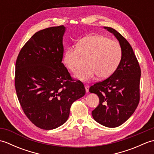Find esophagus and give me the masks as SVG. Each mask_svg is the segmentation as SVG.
<instances>
[{"instance_id": "obj_1", "label": "esophagus", "mask_w": 154, "mask_h": 154, "mask_svg": "<svg viewBox=\"0 0 154 154\" xmlns=\"http://www.w3.org/2000/svg\"><path fill=\"white\" fill-rule=\"evenodd\" d=\"M85 88L86 93H89V86L88 85H85Z\"/></svg>"}]
</instances>
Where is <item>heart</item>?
<instances>
[{
	"label": "heart",
	"mask_w": 154,
	"mask_h": 154,
	"mask_svg": "<svg viewBox=\"0 0 154 154\" xmlns=\"http://www.w3.org/2000/svg\"><path fill=\"white\" fill-rule=\"evenodd\" d=\"M81 55L89 56L87 67L80 70L75 77L84 82L95 79L99 76L105 79L112 75L120 63L122 48L119 42L100 34H93L81 38L76 46H71L65 51L63 63L71 72L78 68Z\"/></svg>",
	"instance_id": "1"
}]
</instances>
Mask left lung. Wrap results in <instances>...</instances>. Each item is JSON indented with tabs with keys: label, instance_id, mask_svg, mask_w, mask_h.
I'll use <instances>...</instances> for the list:
<instances>
[{
	"label": "left lung",
	"instance_id": "obj_1",
	"mask_svg": "<svg viewBox=\"0 0 154 154\" xmlns=\"http://www.w3.org/2000/svg\"><path fill=\"white\" fill-rule=\"evenodd\" d=\"M104 28L119 42L122 59L109 78L89 88V92L97 94L99 98V104L92 111V116L101 125L116 128L125 122L138 105L141 70L128 42L114 29Z\"/></svg>",
	"mask_w": 154,
	"mask_h": 154
}]
</instances>
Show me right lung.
I'll list each match as a JSON object with an SVG mask.
<instances>
[{"instance_id":"1","label":"right lung","mask_w":154,"mask_h":154,"mask_svg":"<svg viewBox=\"0 0 154 154\" xmlns=\"http://www.w3.org/2000/svg\"><path fill=\"white\" fill-rule=\"evenodd\" d=\"M64 26L35 33L21 49L16 62L15 88L24 112L35 126L52 130L69 116L72 103L85 89L72 79L62 63Z\"/></svg>"}]
</instances>
